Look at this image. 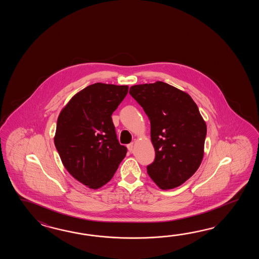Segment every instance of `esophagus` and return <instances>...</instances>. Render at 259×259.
I'll list each match as a JSON object with an SVG mask.
<instances>
[{
	"instance_id": "34e87169",
	"label": "esophagus",
	"mask_w": 259,
	"mask_h": 259,
	"mask_svg": "<svg viewBox=\"0 0 259 259\" xmlns=\"http://www.w3.org/2000/svg\"><path fill=\"white\" fill-rule=\"evenodd\" d=\"M127 147L130 152H132V151H133V147H134V143H130V144H127Z\"/></svg>"
}]
</instances>
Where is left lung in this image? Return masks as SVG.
I'll use <instances>...</instances> for the list:
<instances>
[{"label":"left lung","mask_w":259,"mask_h":259,"mask_svg":"<svg viewBox=\"0 0 259 259\" xmlns=\"http://www.w3.org/2000/svg\"><path fill=\"white\" fill-rule=\"evenodd\" d=\"M130 94L151 123L154 161L147 173L162 190L181 186L204 157L206 124L192 97L167 83L134 85Z\"/></svg>","instance_id":"1"}]
</instances>
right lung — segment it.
<instances>
[{"label": "right lung", "instance_id": "obj_1", "mask_svg": "<svg viewBox=\"0 0 259 259\" xmlns=\"http://www.w3.org/2000/svg\"><path fill=\"white\" fill-rule=\"evenodd\" d=\"M127 91V85L94 83L75 94L58 116L54 141L62 163L91 189L109 182L127 154L111 116Z\"/></svg>", "mask_w": 259, "mask_h": 259}]
</instances>
